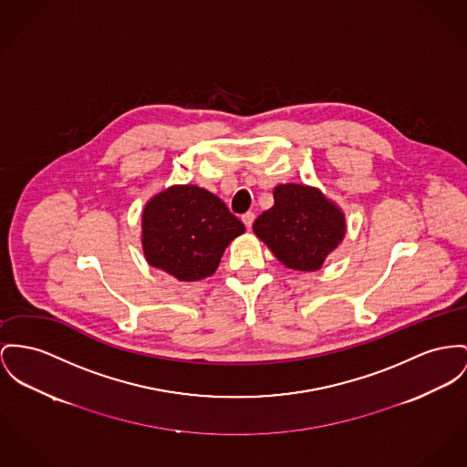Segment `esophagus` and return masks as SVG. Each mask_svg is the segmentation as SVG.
Wrapping results in <instances>:
<instances>
[{
	"instance_id": "obj_1",
	"label": "esophagus",
	"mask_w": 467,
	"mask_h": 467,
	"mask_svg": "<svg viewBox=\"0 0 467 467\" xmlns=\"http://www.w3.org/2000/svg\"><path fill=\"white\" fill-rule=\"evenodd\" d=\"M243 223L246 224V228H251V224H253V221H254V214L253 213H246V214H243Z\"/></svg>"
}]
</instances>
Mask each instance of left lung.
I'll return each mask as SVG.
<instances>
[{"label":"left lung","instance_id":"8db88e82","mask_svg":"<svg viewBox=\"0 0 467 467\" xmlns=\"http://www.w3.org/2000/svg\"><path fill=\"white\" fill-rule=\"evenodd\" d=\"M275 205L253 223L254 235L294 271H318L342 244L347 221L338 203L318 187L278 184Z\"/></svg>","mask_w":467,"mask_h":467}]
</instances>
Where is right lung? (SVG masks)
Returning <instances> with one entry per match:
<instances>
[{"label": "right lung", "mask_w": 467, "mask_h": 467, "mask_svg": "<svg viewBox=\"0 0 467 467\" xmlns=\"http://www.w3.org/2000/svg\"><path fill=\"white\" fill-rule=\"evenodd\" d=\"M244 232L221 198L192 184L159 191L141 214L147 262L179 281L213 276L226 246Z\"/></svg>", "instance_id": "right-lung-1"}]
</instances>
